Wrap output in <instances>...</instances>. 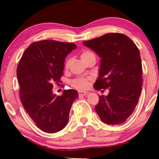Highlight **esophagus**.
Here are the masks:
<instances>
[{"label":"esophagus","instance_id":"34e87169","mask_svg":"<svg viewBox=\"0 0 159 159\" xmlns=\"http://www.w3.org/2000/svg\"><path fill=\"white\" fill-rule=\"evenodd\" d=\"M87 94L86 91H82V90H79L78 91V95H79L80 97L83 96V95H85Z\"/></svg>","mask_w":159,"mask_h":159}]
</instances>
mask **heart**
Returning a JSON list of instances; mask_svg holds the SVG:
<instances>
[{
	"label": "heart",
	"mask_w": 159,
	"mask_h": 159,
	"mask_svg": "<svg viewBox=\"0 0 159 159\" xmlns=\"http://www.w3.org/2000/svg\"><path fill=\"white\" fill-rule=\"evenodd\" d=\"M93 56H95L94 53H93L92 51H89V50H84V51H83L81 53H80V58H81L82 61L84 63H85L89 58L93 57ZM69 64H70V58H67L64 62L65 69H68ZM90 80V78L88 77H77L75 78V80H73L72 81H71V84L73 88H77L78 90H84V89L88 88Z\"/></svg>",
	"instance_id": "obj_1"
}]
</instances>
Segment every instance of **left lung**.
I'll use <instances>...</instances> for the list:
<instances>
[{
  "instance_id": "obj_1",
  "label": "left lung",
  "mask_w": 159,
  "mask_h": 159,
  "mask_svg": "<svg viewBox=\"0 0 159 159\" xmlns=\"http://www.w3.org/2000/svg\"><path fill=\"white\" fill-rule=\"evenodd\" d=\"M83 44L101 58L99 76L93 87L109 90L106 96H99L95 111L104 123L121 125L135 109L142 90L140 51L129 37L118 32L84 41Z\"/></svg>"
}]
</instances>
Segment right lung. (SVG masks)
I'll list each match as a JSON object with an SVG mask.
<instances>
[{
  "mask_svg": "<svg viewBox=\"0 0 159 159\" xmlns=\"http://www.w3.org/2000/svg\"><path fill=\"white\" fill-rule=\"evenodd\" d=\"M77 48L53 40L34 42L24 52L17 66L19 96L26 111L39 129L55 133L66 127L76 90L53 94L54 84L61 82L66 56Z\"/></svg>",
  "mask_w": 159,
  "mask_h": 159,
  "instance_id": "right-lung-1",
  "label": "right lung"
}]
</instances>
